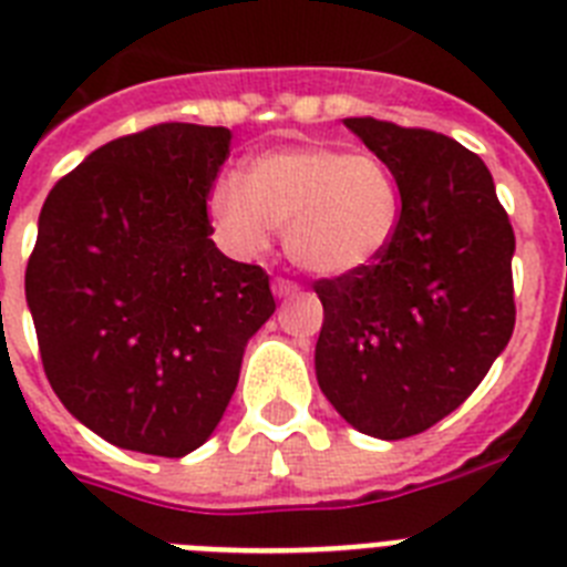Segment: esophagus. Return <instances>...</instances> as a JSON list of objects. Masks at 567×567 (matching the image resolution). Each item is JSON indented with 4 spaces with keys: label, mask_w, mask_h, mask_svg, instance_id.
Wrapping results in <instances>:
<instances>
[{
    "label": "esophagus",
    "mask_w": 567,
    "mask_h": 567,
    "mask_svg": "<svg viewBox=\"0 0 567 567\" xmlns=\"http://www.w3.org/2000/svg\"><path fill=\"white\" fill-rule=\"evenodd\" d=\"M272 292H275V298H289V295H298V292H301V287H298L295 280L275 278V280H272Z\"/></svg>",
    "instance_id": "esophagus-1"
}]
</instances>
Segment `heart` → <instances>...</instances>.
<instances>
[{"label": "heart", "mask_w": 567, "mask_h": 567, "mask_svg": "<svg viewBox=\"0 0 567 567\" xmlns=\"http://www.w3.org/2000/svg\"><path fill=\"white\" fill-rule=\"evenodd\" d=\"M209 215L237 255L264 251L272 226H284L295 264L341 278L384 255L399 229L401 197L393 172L375 154L309 143L258 154L244 183L217 181Z\"/></svg>", "instance_id": "b5f03b06"}]
</instances>
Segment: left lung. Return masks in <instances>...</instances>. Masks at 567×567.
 Masks as SVG:
<instances>
[{
    "instance_id": "1",
    "label": "left lung",
    "mask_w": 567,
    "mask_h": 567,
    "mask_svg": "<svg viewBox=\"0 0 567 567\" xmlns=\"http://www.w3.org/2000/svg\"><path fill=\"white\" fill-rule=\"evenodd\" d=\"M343 125L393 172L401 215L375 264L316 284V375L343 422L395 442L453 413L514 336L516 237L462 143L372 117Z\"/></svg>"
}]
</instances>
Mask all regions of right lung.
Listing matches in <instances>:
<instances>
[{
  "label": "right lung",
  "instance_id": "1",
  "mask_svg": "<svg viewBox=\"0 0 567 567\" xmlns=\"http://www.w3.org/2000/svg\"><path fill=\"white\" fill-rule=\"evenodd\" d=\"M220 125L111 140L51 188L25 298L53 393L100 439L181 458L224 419L275 298L260 266L212 240Z\"/></svg>",
  "mask_w": 567,
  "mask_h": 567
}]
</instances>
